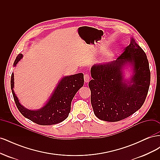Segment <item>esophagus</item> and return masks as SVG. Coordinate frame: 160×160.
<instances>
[{"mask_svg": "<svg viewBox=\"0 0 160 160\" xmlns=\"http://www.w3.org/2000/svg\"><path fill=\"white\" fill-rule=\"evenodd\" d=\"M90 79V76L89 74H85L84 75V81L85 83H88Z\"/></svg>", "mask_w": 160, "mask_h": 160, "instance_id": "34e87169", "label": "esophagus"}]
</instances>
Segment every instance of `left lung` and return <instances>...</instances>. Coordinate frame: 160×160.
<instances>
[{
	"instance_id": "1",
	"label": "left lung",
	"mask_w": 160,
	"mask_h": 160,
	"mask_svg": "<svg viewBox=\"0 0 160 160\" xmlns=\"http://www.w3.org/2000/svg\"><path fill=\"white\" fill-rule=\"evenodd\" d=\"M127 64L132 66L134 72L130 82L122 75ZM91 75V102L99 119L118 122L142 108L149 88L150 70L146 52L133 38L117 59L94 65Z\"/></svg>"
}]
</instances>
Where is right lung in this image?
Returning a JSON list of instances; mask_svg holds the SVG:
<instances>
[{"mask_svg": "<svg viewBox=\"0 0 160 160\" xmlns=\"http://www.w3.org/2000/svg\"><path fill=\"white\" fill-rule=\"evenodd\" d=\"M22 58L19 54L14 62V67ZM84 84L83 73L62 77L59 82L50 99L43 107L38 110H29L22 106L13 90L14 73L11 75V88L14 100L18 109L24 117L38 125H49L57 124L68 117L71 111V101L78 90Z\"/></svg>", "mask_w": 160, "mask_h": 160, "instance_id": "1", "label": "right lung"}]
</instances>
